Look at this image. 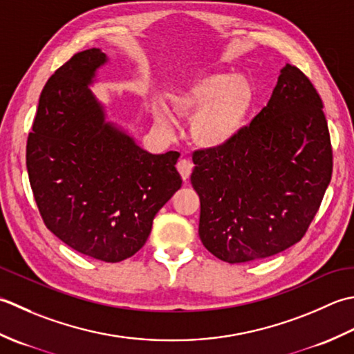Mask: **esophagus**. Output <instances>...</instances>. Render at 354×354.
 I'll use <instances>...</instances> for the list:
<instances>
[{"instance_id": "1", "label": "esophagus", "mask_w": 354, "mask_h": 354, "mask_svg": "<svg viewBox=\"0 0 354 354\" xmlns=\"http://www.w3.org/2000/svg\"><path fill=\"white\" fill-rule=\"evenodd\" d=\"M177 171L180 172V176H182L183 182H187V178H189L192 172V163L187 160V158H182V160H178L177 163Z\"/></svg>"}]
</instances>
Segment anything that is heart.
Instances as JSON below:
<instances>
[{
	"label": "heart",
	"mask_w": 354,
	"mask_h": 354,
	"mask_svg": "<svg viewBox=\"0 0 354 354\" xmlns=\"http://www.w3.org/2000/svg\"><path fill=\"white\" fill-rule=\"evenodd\" d=\"M172 110L192 116L191 137L203 148H223L236 139L254 102V86L248 77L230 73H205L192 79L168 96ZM158 127L169 120L160 106H154Z\"/></svg>",
	"instance_id": "heart-1"
}]
</instances>
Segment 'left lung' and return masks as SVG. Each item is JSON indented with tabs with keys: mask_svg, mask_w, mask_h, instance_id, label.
Instances as JSON below:
<instances>
[{
	"mask_svg": "<svg viewBox=\"0 0 354 354\" xmlns=\"http://www.w3.org/2000/svg\"><path fill=\"white\" fill-rule=\"evenodd\" d=\"M322 108L307 76L286 64L268 105L236 139L194 154L198 235L212 255L249 263L304 236L333 169Z\"/></svg>",
	"mask_w": 354,
	"mask_h": 354,
	"instance_id": "obj_1",
	"label": "left lung"
}]
</instances>
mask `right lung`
Returning a JSON list of instances; mask_svg holds the SVG:
<instances>
[{
	"instance_id": "obj_1",
	"label": "right lung",
	"mask_w": 354,
	"mask_h": 354,
	"mask_svg": "<svg viewBox=\"0 0 354 354\" xmlns=\"http://www.w3.org/2000/svg\"><path fill=\"white\" fill-rule=\"evenodd\" d=\"M108 56L70 57L39 96L27 172L48 230L90 258L119 263L147 243L156 214L182 186L180 154H151L106 119L91 91Z\"/></svg>"
}]
</instances>
